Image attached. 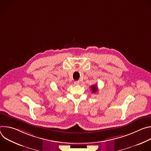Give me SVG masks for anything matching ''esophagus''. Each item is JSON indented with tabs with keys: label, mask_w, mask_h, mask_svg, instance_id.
<instances>
[{
	"label": "esophagus",
	"mask_w": 151,
	"mask_h": 151,
	"mask_svg": "<svg viewBox=\"0 0 151 151\" xmlns=\"http://www.w3.org/2000/svg\"><path fill=\"white\" fill-rule=\"evenodd\" d=\"M74 84L75 85H79V81H75L74 82Z\"/></svg>",
	"instance_id": "34e87169"
}]
</instances>
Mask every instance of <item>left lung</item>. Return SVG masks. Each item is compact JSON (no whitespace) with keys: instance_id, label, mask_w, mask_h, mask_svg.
<instances>
[{"instance_id":"left-lung-1","label":"left lung","mask_w":151,"mask_h":151,"mask_svg":"<svg viewBox=\"0 0 151 151\" xmlns=\"http://www.w3.org/2000/svg\"><path fill=\"white\" fill-rule=\"evenodd\" d=\"M91 90H92V92L93 93H95L97 92V91L98 90V88H97V86L96 85H91Z\"/></svg>"}]
</instances>
